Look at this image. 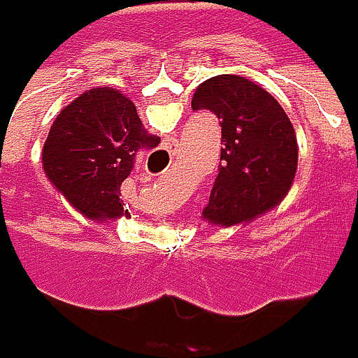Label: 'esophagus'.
Listing matches in <instances>:
<instances>
[{
    "mask_svg": "<svg viewBox=\"0 0 358 358\" xmlns=\"http://www.w3.org/2000/svg\"><path fill=\"white\" fill-rule=\"evenodd\" d=\"M170 152H172V150H170Z\"/></svg>",
    "mask_w": 358,
    "mask_h": 358,
    "instance_id": "1",
    "label": "esophagus"
}]
</instances>
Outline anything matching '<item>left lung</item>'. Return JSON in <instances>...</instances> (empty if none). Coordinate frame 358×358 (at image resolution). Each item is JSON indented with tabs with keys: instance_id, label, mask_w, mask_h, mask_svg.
I'll use <instances>...</instances> for the list:
<instances>
[{
	"instance_id": "obj_1",
	"label": "left lung",
	"mask_w": 358,
	"mask_h": 358,
	"mask_svg": "<svg viewBox=\"0 0 358 358\" xmlns=\"http://www.w3.org/2000/svg\"><path fill=\"white\" fill-rule=\"evenodd\" d=\"M192 110L218 117L222 150L204 218L216 226L250 222L280 204L299 166L296 134L282 106L242 76H214L196 87Z\"/></svg>"
}]
</instances>
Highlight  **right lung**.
I'll return each instance as SVG.
<instances>
[{
	"mask_svg": "<svg viewBox=\"0 0 358 358\" xmlns=\"http://www.w3.org/2000/svg\"><path fill=\"white\" fill-rule=\"evenodd\" d=\"M160 138L144 130L130 98L114 87H92L54 120L43 144V172L80 212L116 218L124 208L120 186L136 154Z\"/></svg>",
	"mask_w": 358,
	"mask_h": 358,
	"instance_id": "add662e5",
	"label": "right lung"
}]
</instances>
